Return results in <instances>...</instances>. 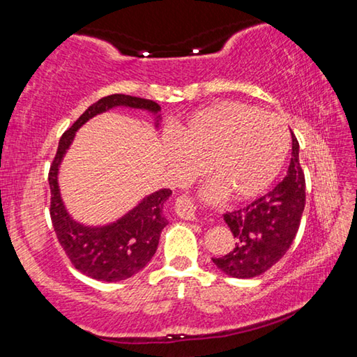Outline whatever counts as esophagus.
I'll return each mask as SVG.
<instances>
[{"label":"esophagus","mask_w":357,"mask_h":357,"mask_svg":"<svg viewBox=\"0 0 357 357\" xmlns=\"http://www.w3.org/2000/svg\"><path fill=\"white\" fill-rule=\"evenodd\" d=\"M174 209H176V214L183 217L187 220L195 219V204L190 200L189 197L179 195L176 198V203H174Z\"/></svg>","instance_id":"obj_1"}]
</instances>
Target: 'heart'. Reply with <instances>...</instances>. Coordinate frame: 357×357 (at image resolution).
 <instances>
[{"mask_svg": "<svg viewBox=\"0 0 357 357\" xmlns=\"http://www.w3.org/2000/svg\"><path fill=\"white\" fill-rule=\"evenodd\" d=\"M289 146L287 126L274 113L241 102H220L197 112L168 144L179 179L208 168L213 183L231 200H250L268 189Z\"/></svg>", "mask_w": 357, "mask_h": 357, "instance_id": "heart-1", "label": "heart"}]
</instances>
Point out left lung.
<instances>
[{"mask_svg":"<svg viewBox=\"0 0 357 357\" xmlns=\"http://www.w3.org/2000/svg\"><path fill=\"white\" fill-rule=\"evenodd\" d=\"M291 138L287 176L255 202L223 215L236 244L225 257L213 261L228 275L238 279L261 275L293 244L305 206V178L299 162V143L294 135Z\"/></svg>","mask_w":357,"mask_h":357,"instance_id":"1","label":"left lung"}]
</instances>
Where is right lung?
<instances>
[{
  "mask_svg": "<svg viewBox=\"0 0 357 357\" xmlns=\"http://www.w3.org/2000/svg\"><path fill=\"white\" fill-rule=\"evenodd\" d=\"M113 107L143 108L153 113L160 110V105L149 99L126 94L105 96L89 105L88 110L64 132L59 140L55 159L50 165V172H48V184H50L52 193L50 217L59 244L75 269L91 279L102 282L129 279L140 273L151 261L159 245L162 229L168 225L162 208L167 198L172 195L170 189L151 193L123 219L100 228L83 227L72 220L66 213L58 187L59 162L74 140L78 128H82L96 114L107 112Z\"/></svg>",
  "mask_w": 357,
  "mask_h": 357,
  "instance_id": "obj_1",
  "label": "right lung"
}]
</instances>
